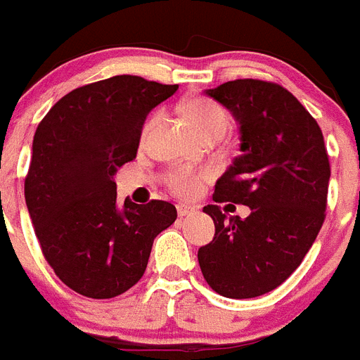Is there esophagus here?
Segmentation results:
<instances>
[{"mask_svg":"<svg viewBox=\"0 0 360 360\" xmlns=\"http://www.w3.org/2000/svg\"><path fill=\"white\" fill-rule=\"evenodd\" d=\"M194 212H195L194 207L183 205V203H181V205H177V214H179V218H186V216L194 214Z\"/></svg>","mask_w":360,"mask_h":360,"instance_id":"34e87169","label":"esophagus"}]
</instances>
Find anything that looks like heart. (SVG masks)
I'll return each mask as SVG.
<instances>
[{
    "label": "heart",
    "mask_w": 360,
    "mask_h": 360,
    "mask_svg": "<svg viewBox=\"0 0 360 360\" xmlns=\"http://www.w3.org/2000/svg\"><path fill=\"white\" fill-rule=\"evenodd\" d=\"M186 120L194 125V129L201 134L220 133L224 134L229 125L227 112L218 105L205 101V99H192L183 107ZM207 179L205 172H194L188 168H177L168 177V186L174 194L181 198H192L201 190L203 181Z\"/></svg>",
    "instance_id": "heart-1"
}]
</instances>
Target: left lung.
<instances>
[{
	"label": "left lung",
	"mask_w": 360,
	"mask_h": 360,
	"mask_svg": "<svg viewBox=\"0 0 360 360\" xmlns=\"http://www.w3.org/2000/svg\"><path fill=\"white\" fill-rule=\"evenodd\" d=\"M205 94L233 112L242 151L216 181L212 200L251 212L240 218L203 207L216 233L198 251L201 274L221 296H262L302 264L326 220L331 166L323 134L281 84L236 79Z\"/></svg>",
	"instance_id": "8db88e82"
}]
</instances>
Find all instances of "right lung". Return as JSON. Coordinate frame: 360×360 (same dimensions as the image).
<instances>
[{"label": "right lung", "instance_id": "add662e5", "mask_svg": "<svg viewBox=\"0 0 360 360\" xmlns=\"http://www.w3.org/2000/svg\"><path fill=\"white\" fill-rule=\"evenodd\" d=\"M177 89L114 75L68 92L38 124L25 203L46 261L81 296L109 300L136 285L155 236L177 218L162 200L118 209L114 183L136 157L146 116Z\"/></svg>", "mask_w": 360, "mask_h": 360}]
</instances>
